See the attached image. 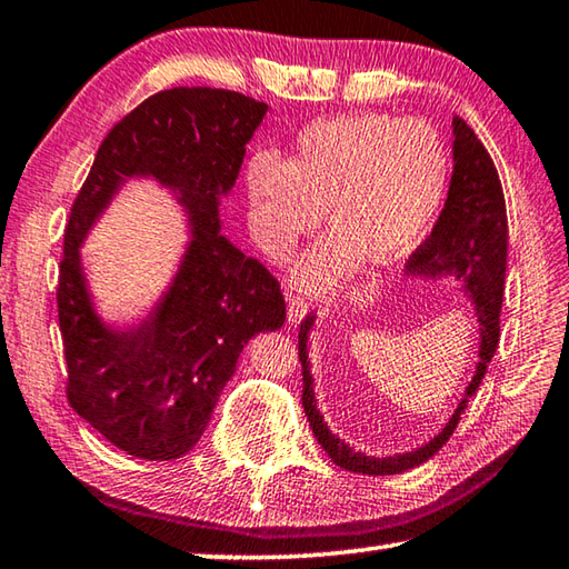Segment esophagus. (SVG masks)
I'll use <instances>...</instances> for the list:
<instances>
[{"instance_id": "obj_1", "label": "esophagus", "mask_w": 569, "mask_h": 569, "mask_svg": "<svg viewBox=\"0 0 569 569\" xmlns=\"http://www.w3.org/2000/svg\"><path fill=\"white\" fill-rule=\"evenodd\" d=\"M307 317V302L299 295H295L292 289H287V319L292 325H299Z\"/></svg>"}]
</instances>
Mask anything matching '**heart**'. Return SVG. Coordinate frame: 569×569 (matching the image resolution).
I'll return each instance as SVG.
<instances>
[{
  "label": "heart",
  "mask_w": 569,
  "mask_h": 569,
  "mask_svg": "<svg viewBox=\"0 0 569 569\" xmlns=\"http://www.w3.org/2000/svg\"><path fill=\"white\" fill-rule=\"evenodd\" d=\"M448 151L423 121L349 113L309 123L287 160L257 153L248 183L254 242L282 260L327 208L331 230L292 267V282L327 295L371 260L393 264L431 228L448 190Z\"/></svg>",
  "instance_id": "b5f03b06"
}]
</instances>
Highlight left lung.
I'll list each match as a JSON object with an SVG mask.
<instances>
[{
	"label": "left lung",
	"instance_id": "1",
	"mask_svg": "<svg viewBox=\"0 0 569 569\" xmlns=\"http://www.w3.org/2000/svg\"><path fill=\"white\" fill-rule=\"evenodd\" d=\"M508 262V212L506 196L492 166L486 146L478 141L463 118H453V176L448 186L446 206L438 216L433 230L418 244L406 262V274L443 280L451 277L460 284V292L473 307L478 319V363L473 379L466 386L463 399L448 418V423L431 441L413 448L409 453L396 456H367L351 448L347 441L329 431L325 416L317 409L312 363H309V331L315 329L317 317L309 315L299 327V361H302V406L307 421L312 426L319 446L339 468L363 476H396L403 470L426 463L446 446L463 416L468 399L478 391L486 369L498 349L500 337V305L506 289Z\"/></svg>",
	"mask_w": 569,
	"mask_h": 569
}]
</instances>
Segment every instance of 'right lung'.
Segmentation results:
<instances>
[{
  "mask_svg": "<svg viewBox=\"0 0 569 569\" xmlns=\"http://www.w3.org/2000/svg\"><path fill=\"white\" fill-rule=\"evenodd\" d=\"M267 111L238 91H160L111 128L73 200L57 289L67 393L71 409L128 456H186L248 341L284 325L280 282L220 232V200ZM131 177L171 190L191 240L152 312L113 328L94 312L80 244Z\"/></svg>",
  "mask_w": 569,
  "mask_h": 569,
  "instance_id": "obj_1",
  "label": "right lung"
}]
</instances>
